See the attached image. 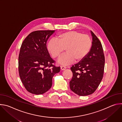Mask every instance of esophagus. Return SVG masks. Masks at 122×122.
<instances>
[{
    "instance_id": "1",
    "label": "esophagus",
    "mask_w": 122,
    "mask_h": 122,
    "mask_svg": "<svg viewBox=\"0 0 122 122\" xmlns=\"http://www.w3.org/2000/svg\"><path fill=\"white\" fill-rule=\"evenodd\" d=\"M66 68V67L65 66H61V70H62V71L65 70Z\"/></svg>"
}]
</instances>
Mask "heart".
<instances>
[{"label":"heart","mask_w":122,"mask_h":122,"mask_svg":"<svg viewBox=\"0 0 122 122\" xmlns=\"http://www.w3.org/2000/svg\"><path fill=\"white\" fill-rule=\"evenodd\" d=\"M92 46L90 37L87 34L70 31L60 34L56 37L51 39L48 42L47 49L54 58L59 57L58 60L62 65H68L76 61H81L88 55Z\"/></svg>","instance_id":"obj_1"}]
</instances>
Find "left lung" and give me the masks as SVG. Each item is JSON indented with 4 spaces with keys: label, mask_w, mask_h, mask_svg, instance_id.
I'll use <instances>...</instances> for the list:
<instances>
[{
    "label": "left lung",
    "mask_w": 122,
    "mask_h": 122,
    "mask_svg": "<svg viewBox=\"0 0 122 122\" xmlns=\"http://www.w3.org/2000/svg\"><path fill=\"white\" fill-rule=\"evenodd\" d=\"M92 46L88 55L71 68L73 77L69 82L71 89L80 96L91 95L98 87L103 77L105 56L102 44L91 31Z\"/></svg>",
    "instance_id": "8db88e82"
}]
</instances>
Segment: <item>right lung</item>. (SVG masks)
I'll return each mask as SVG.
<instances>
[{
  "mask_svg": "<svg viewBox=\"0 0 122 122\" xmlns=\"http://www.w3.org/2000/svg\"><path fill=\"white\" fill-rule=\"evenodd\" d=\"M55 30L32 32L23 41L18 57V71L22 82L29 93L41 95L52 85V79L60 71L50 57L46 43Z\"/></svg>",
  "mask_w": 122,
  "mask_h": 122,
  "instance_id": "obj_1",
  "label": "right lung"
}]
</instances>
